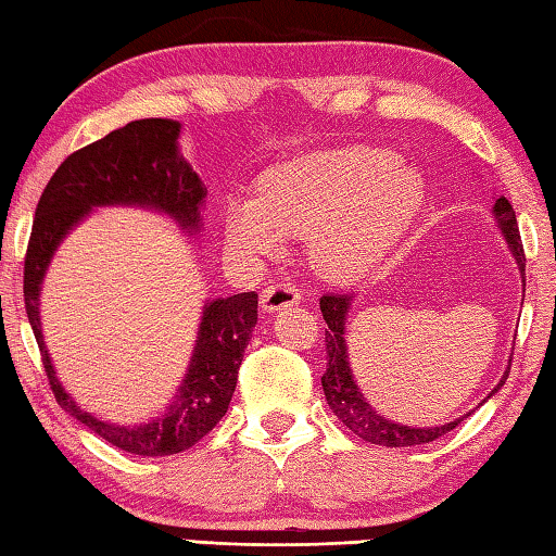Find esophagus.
I'll list each match as a JSON object with an SVG mask.
<instances>
[{
    "instance_id": "34e87169",
    "label": "esophagus",
    "mask_w": 556,
    "mask_h": 556,
    "mask_svg": "<svg viewBox=\"0 0 556 556\" xmlns=\"http://www.w3.org/2000/svg\"><path fill=\"white\" fill-rule=\"evenodd\" d=\"M301 301V293L293 285H287V281H271L263 289V296H260V306L263 311L271 313V311H281L289 308L293 303Z\"/></svg>"
}]
</instances>
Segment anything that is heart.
<instances>
[{"label":"heart","mask_w":556,"mask_h":556,"mask_svg":"<svg viewBox=\"0 0 556 556\" xmlns=\"http://www.w3.org/2000/svg\"><path fill=\"white\" fill-rule=\"evenodd\" d=\"M427 206V182L388 151L332 149L265 173L257 194L228 202V243L269 257L287 236H311V260L332 281L362 279L388 260Z\"/></svg>","instance_id":"1"}]
</instances>
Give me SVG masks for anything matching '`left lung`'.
<instances>
[{"label":"left lung","mask_w":556,"mask_h":556,"mask_svg":"<svg viewBox=\"0 0 556 556\" xmlns=\"http://www.w3.org/2000/svg\"><path fill=\"white\" fill-rule=\"evenodd\" d=\"M494 216L496 224L502 228L506 243L514 253L520 277H523V289H526V253L523 243H520V231L516 222L514 206L506 198H498L494 202ZM354 296L352 293H325L320 299V311L323 318L328 323V330H325V350H328V371L323 374V390L325 400H328L330 409L334 417L340 419L346 429L354 431L358 439L376 445H388V448H407V445H421L429 441H437L443 433L453 431L458 424L465 419H455L451 424H443V427H405V424H395L386 417H380L378 412L368 405L362 390L356 388V380L350 368V356H346V315H350ZM498 380V386L489 393L492 397L498 388L504 386V380ZM470 417V415H467Z\"/></svg>","instance_id":"left-lung-1"}]
</instances>
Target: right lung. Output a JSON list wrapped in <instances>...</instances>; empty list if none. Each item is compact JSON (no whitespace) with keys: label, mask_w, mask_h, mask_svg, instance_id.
<instances>
[{"label":"right lung","mask_w":556,"mask_h":556,"mask_svg":"<svg viewBox=\"0 0 556 556\" xmlns=\"http://www.w3.org/2000/svg\"><path fill=\"white\" fill-rule=\"evenodd\" d=\"M178 135L180 123L176 119H135L64 159L38 200L24 265L28 323L36 334L54 400L76 421L115 448L144 458L192 448L226 415L250 332L257 323V293H233L228 299L206 303L198 344L176 400L168 405L166 415L139 427H117L96 419L64 393L54 376L48 346L42 342L38 301L54 250L93 206H149L173 216L188 236L200 233V206L206 190L178 151Z\"/></svg>","instance_id":"right-lung-1"}]
</instances>
